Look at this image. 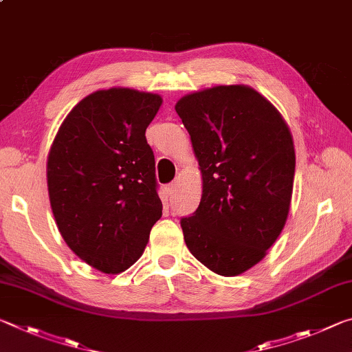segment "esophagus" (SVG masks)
<instances>
[{"mask_svg":"<svg viewBox=\"0 0 352 352\" xmlns=\"http://www.w3.org/2000/svg\"><path fill=\"white\" fill-rule=\"evenodd\" d=\"M177 186H178V182H174V183H170V184H169L168 189H166V190H168V195H169V197H172V195H174V194L177 192Z\"/></svg>","mask_w":352,"mask_h":352,"instance_id":"esophagus-1","label":"esophagus"}]
</instances>
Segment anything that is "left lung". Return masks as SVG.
Here are the masks:
<instances>
[{
	"label": "left lung",
	"mask_w": 352,
	"mask_h": 352,
	"mask_svg": "<svg viewBox=\"0 0 352 352\" xmlns=\"http://www.w3.org/2000/svg\"><path fill=\"white\" fill-rule=\"evenodd\" d=\"M175 110L204 177L199 208L180 220L184 242L217 275H241L264 258L287 219L295 175L289 127L245 85L188 94Z\"/></svg>",
	"instance_id": "8db88e82"
}]
</instances>
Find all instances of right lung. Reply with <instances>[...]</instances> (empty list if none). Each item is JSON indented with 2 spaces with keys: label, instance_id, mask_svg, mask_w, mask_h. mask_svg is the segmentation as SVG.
Listing matches in <instances>:
<instances>
[{
  "label": "right lung",
  "instance_id": "1",
  "mask_svg": "<svg viewBox=\"0 0 352 352\" xmlns=\"http://www.w3.org/2000/svg\"><path fill=\"white\" fill-rule=\"evenodd\" d=\"M162 102L130 88L96 91L69 111L52 142L47 190L58 231L104 273L135 264L163 214L146 140Z\"/></svg>",
  "mask_w": 352,
  "mask_h": 352
}]
</instances>
